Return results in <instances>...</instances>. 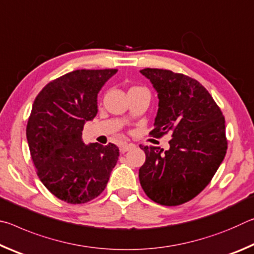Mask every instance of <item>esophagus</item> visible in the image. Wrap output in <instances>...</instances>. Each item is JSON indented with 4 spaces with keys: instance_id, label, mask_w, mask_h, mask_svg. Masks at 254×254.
Returning <instances> with one entry per match:
<instances>
[{
    "instance_id": "34e87169",
    "label": "esophagus",
    "mask_w": 254,
    "mask_h": 254,
    "mask_svg": "<svg viewBox=\"0 0 254 254\" xmlns=\"http://www.w3.org/2000/svg\"><path fill=\"white\" fill-rule=\"evenodd\" d=\"M134 148H135V144H133V143H123V144H121V147H120V150H121L122 153H124L127 151H130V150L134 149Z\"/></svg>"
}]
</instances>
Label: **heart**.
Instances as JSON below:
<instances>
[{
	"label": "heart",
	"mask_w": 254,
	"mask_h": 254,
	"mask_svg": "<svg viewBox=\"0 0 254 254\" xmlns=\"http://www.w3.org/2000/svg\"><path fill=\"white\" fill-rule=\"evenodd\" d=\"M133 88H137V87H132V88H130V89H133Z\"/></svg>",
	"instance_id": "b5f03b06"
}]
</instances>
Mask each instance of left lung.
I'll return each mask as SVG.
<instances>
[{
  "instance_id": "obj_1",
  "label": "left lung",
  "mask_w": 254,
  "mask_h": 254,
  "mask_svg": "<svg viewBox=\"0 0 254 254\" xmlns=\"http://www.w3.org/2000/svg\"><path fill=\"white\" fill-rule=\"evenodd\" d=\"M140 72L151 81L159 98L149 134L173 136L165 152L140 145L145 153L139 170L141 187L158 204L182 205L207 186L225 157L224 115L207 89L191 77L158 68Z\"/></svg>"
}]
</instances>
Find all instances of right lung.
I'll use <instances>...</instances> for the list:
<instances>
[{
  "mask_svg": "<svg viewBox=\"0 0 254 254\" xmlns=\"http://www.w3.org/2000/svg\"><path fill=\"white\" fill-rule=\"evenodd\" d=\"M118 69H78L51 80L33 102L27 140L41 183L57 198L84 204L102 194L117 165L113 143L85 145L81 131L97 114V94Z\"/></svg>",
  "mask_w": 254,
  "mask_h": 254,
  "instance_id": "add662e5",
  "label": "right lung"
}]
</instances>
